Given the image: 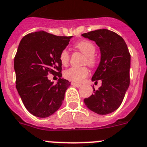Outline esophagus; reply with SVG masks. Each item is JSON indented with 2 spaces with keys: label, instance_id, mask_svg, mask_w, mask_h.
<instances>
[{
  "label": "esophagus",
  "instance_id": "34e87169",
  "mask_svg": "<svg viewBox=\"0 0 147 147\" xmlns=\"http://www.w3.org/2000/svg\"><path fill=\"white\" fill-rule=\"evenodd\" d=\"M72 86H75V87H81V84H76V83H74V82L72 83Z\"/></svg>",
  "mask_w": 147,
  "mask_h": 147
}]
</instances>
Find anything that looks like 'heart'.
<instances>
[{
	"label": "heart",
	"instance_id": "1",
	"mask_svg": "<svg viewBox=\"0 0 147 147\" xmlns=\"http://www.w3.org/2000/svg\"><path fill=\"white\" fill-rule=\"evenodd\" d=\"M75 48L81 52L86 56L84 63H87L89 66H94L96 63L95 55L96 52L95 46L89 40H82L78 42L75 45ZM60 61L61 63L66 66L69 61V54L66 49H63L60 54ZM89 74L88 69L85 66L83 67H71L64 72V76L66 78L73 82L80 83Z\"/></svg>",
	"mask_w": 147,
	"mask_h": 147
}]
</instances>
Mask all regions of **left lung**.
<instances>
[{
  "instance_id": "obj_1",
  "label": "left lung",
  "mask_w": 147,
  "mask_h": 147,
  "mask_svg": "<svg viewBox=\"0 0 147 147\" xmlns=\"http://www.w3.org/2000/svg\"><path fill=\"white\" fill-rule=\"evenodd\" d=\"M81 35L95 41L100 49V63L92 81H102L98 89L93 87L94 94L85 98L84 104L97 114H109L120 107L129 86V52L123 38L109 29H97Z\"/></svg>"
}]
</instances>
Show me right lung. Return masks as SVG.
Masks as SVG:
<instances>
[{"label": "right lung", "instance_id": "add662e5", "mask_svg": "<svg viewBox=\"0 0 147 147\" xmlns=\"http://www.w3.org/2000/svg\"><path fill=\"white\" fill-rule=\"evenodd\" d=\"M72 38L38 31L25 35L19 43L14 61L16 89L26 109L33 115L47 118L62 105L71 83L59 78L53 84L47 75L62 76L60 54Z\"/></svg>", "mask_w": 147, "mask_h": 147}]
</instances>
